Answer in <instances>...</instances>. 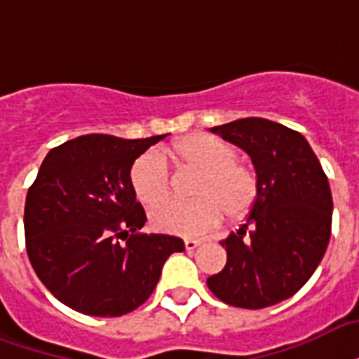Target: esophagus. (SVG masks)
Masks as SVG:
<instances>
[{
	"label": "esophagus",
	"instance_id": "obj_1",
	"mask_svg": "<svg viewBox=\"0 0 359 359\" xmlns=\"http://www.w3.org/2000/svg\"><path fill=\"white\" fill-rule=\"evenodd\" d=\"M199 245H201V243H199V241H196V239H186L184 241V248H186V250H188V252H191V250H196V248H198Z\"/></svg>",
	"mask_w": 359,
	"mask_h": 359
}]
</instances>
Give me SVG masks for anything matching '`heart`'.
<instances>
[{
	"mask_svg": "<svg viewBox=\"0 0 359 359\" xmlns=\"http://www.w3.org/2000/svg\"><path fill=\"white\" fill-rule=\"evenodd\" d=\"M182 169L198 171L191 186L194 201H168L150 212L152 228L161 233L199 237L229 218H243L258 203L262 180L250 161L237 156L233 144L205 133L180 139L163 152ZM130 188L137 201L156 205L171 191V175L156 152H144L130 168Z\"/></svg>",
	"mask_w": 359,
	"mask_h": 359,
	"instance_id": "heart-1",
	"label": "heart"
}]
</instances>
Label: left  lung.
Instances as JSON below:
<instances>
[{"label": "left lung", "instance_id": "obj_1", "mask_svg": "<svg viewBox=\"0 0 359 359\" xmlns=\"http://www.w3.org/2000/svg\"><path fill=\"white\" fill-rule=\"evenodd\" d=\"M210 131L250 154L262 191L239 231L220 241L228 262L207 286L231 307L277 305L324 258L333 210L327 177L307 139L283 124L241 118Z\"/></svg>", "mask_w": 359, "mask_h": 359}]
</instances>
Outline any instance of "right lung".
I'll return each mask as SVG.
<instances>
[{
	"mask_svg": "<svg viewBox=\"0 0 359 359\" xmlns=\"http://www.w3.org/2000/svg\"><path fill=\"white\" fill-rule=\"evenodd\" d=\"M163 137L71 139L46 154L27 190L29 264L76 313L113 318L135 311L154 292L165 259L184 250L179 237L139 231L147 215L130 188L133 160Z\"/></svg>",
	"mask_w": 359,
	"mask_h": 359,
	"instance_id": "1",
	"label": "right lung"
}]
</instances>
